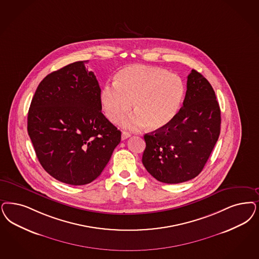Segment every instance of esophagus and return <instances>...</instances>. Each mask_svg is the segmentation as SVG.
I'll return each instance as SVG.
<instances>
[{"mask_svg": "<svg viewBox=\"0 0 259 259\" xmlns=\"http://www.w3.org/2000/svg\"><path fill=\"white\" fill-rule=\"evenodd\" d=\"M130 137H131V134H129V133H127V132H122V134H121V140L124 141L126 139L130 138Z\"/></svg>", "mask_w": 259, "mask_h": 259, "instance_id": "34e87169", "label": "esophagus"}]
</instances>
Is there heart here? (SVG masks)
<instances>
[{"label":"heart","instance_id":"b5f03b06","mask_svg":"<svg viewBox=\"0 0 259 259\" xmlns=\"http://www.w3.org/2000/svg\"><path fill=\"white\" fill-rule=\"evenodd\" d=\"M186 95L182 78L155 67L133 65L116 76V82L106 84L100 95L103 112L112 122L127 114L134 102L136 113L122 120L129 129H140L148 124L159 130L177 116Z\"/></svg>","mask_w":259,"mask_h":259}]
</instances>
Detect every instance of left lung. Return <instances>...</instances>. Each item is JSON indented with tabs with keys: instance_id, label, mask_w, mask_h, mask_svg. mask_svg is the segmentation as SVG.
<instances>
[{
	"instance_id": "obj_1",
	"label": "left lung",
	"mask_w": 259,
	"mask_h": 259,
	"mask_svg": "<svg viewBox=\"0 0 259 259\" xmlns=\"http://www.w3.org/2000/svg\"><path fill=\"white\" fill-rule=\"evenodd\" d=\"M220 124L221 112L213 88L200 72L192 70L177 116L165 127L144 135V167L165 184L195 178L218 141Z\"/></svg>"
}]
</instances>
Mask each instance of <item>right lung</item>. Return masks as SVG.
Masks as SVG:
<instances>
[{"label": "right lung", "instance_id": "add662e5", "mask_svg": "<svg viewBox=\"0 0 259 259\" xmlns=\"http://www.w3.org/2000/svg\"><path fill=\"white\" fill-rule=\"evenodd\" d=\"M86 62L48 74L27 115L38 161L51 176L72 186L98 178L121 139V132L101 113V90Z\"/></svg>", "mask_w": 259, "mask_h": 259}]
</instances>
